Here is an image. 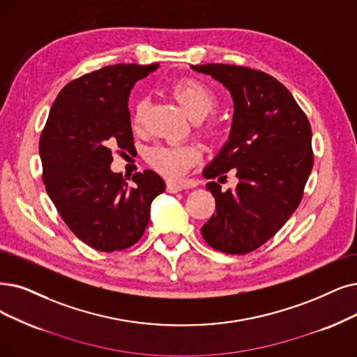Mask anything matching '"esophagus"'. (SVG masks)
<instances>
[{
    "mask_svg": "<svg viewBox=\"0 0 357 357\" xmlns=\"http://www.w3.org/2000/svg\"><path fill=\"white\" fill-rule=\"evenodd\" d=\"M184 189V186L181 183H176V181H167V192L168 193H177L181 192Z\"/></svg>",
    "mask_w": 357,
    "mask_h": 357,
    "instance_id": "esophagus-1",
    "label": "esophagus"
}]
</instances>
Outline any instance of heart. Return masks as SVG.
Returning a JSON list of instances; mask_svg holds the SVG:
<instances>
[{
	"label": "heart",
	"instance_id": "obj_1",
	"mask_svg": "<svg viewBox=\"0 0 357 357\" xmlns=\"http://www.w3.org/2000/svg\"><path fill=\"white\" fill-rule=\"evenodd\" d=\"M174 98L188 116L199 121L205 119L217 107V95L208 84L196 79H181L171 86ZM149 101L146 96H140L132 109V123L139 126L144 120ZM199 160V152L193 146L184 145H156L148 151L149 164L169 178H177Z\"/></svg>",
	"mask_w": 357,
	"mask_h": 357
}]
</instances>
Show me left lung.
Listing matches in <instances>:
<instances>
[{"label": "left lung", "instance_id": "1", "mask_svg": "<svg viewBox=\"0 0 357 357\" xmlns=\"http://www.w3.org/2000/svg\"><path fill=\"white\" fill-rule=\"evenodd\" d=\"M230 91L234 114L228 140L206 168L205 178H225L236 189L206 183L217 213L202 227L206 243L230 255H246L275 236L303 197L313 167L307 117L282 83L264 71L230 64L190 66Z\"/></svg>", "mask_w": 357, "mask_h": 357}]
</instances>
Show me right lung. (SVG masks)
I'll return each mask as SVG.
<instances>
[{
    "label": "right lung",
    "mask_w": 357,
    "mask_h": 357,
    "mask_svg": "<svg viewBox=\"0 0 357 357\" xmlns=\"http://www.w3.org/2000/svg\"><path fill=\"white\" fill-rule=\"evenodd\" d=\"M160 64H116L67 83L39 140L44 183L75 236L101 252L133 246L144 236L164 180L145 169L127 184L112 173V149H133L129 96Z\"/></svg>",
    "instance_id": "add662e5"
}]
</instances>
